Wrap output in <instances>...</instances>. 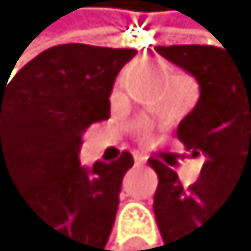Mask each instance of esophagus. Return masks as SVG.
<instances>
[{"label": "esophagus", "mask_w": 251, "mask_h": 251, "mask_svg": "<svg viewBox=\"0 0 251 251\" xmlns=\"http://www.w3.org/2000/svg\"><path fill=\"white\" fill-rule=\"evenodd\" d=\"M145 161H147V157L142 153H134V163L136 166H140V163H145Z\"/></svg>", "instance_id": "esophagus-1"}]
</instances>
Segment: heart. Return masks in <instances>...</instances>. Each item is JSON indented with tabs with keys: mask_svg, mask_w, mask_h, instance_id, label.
<instances>
[{
	"mask_svg": "<svg viewBox=\"0 0 251 251\" xmlns=\"http://www.w3.org/2000/svg\"><path fill=\"white\" fill-rule=\"evenodd\" d=\"M142 130H145V127H142Z\"/></svg>",
	"mask_w": 251,
	"mask_h": 251,
	"instance_id": "1",
	"label": "heart"
}]
</instances>
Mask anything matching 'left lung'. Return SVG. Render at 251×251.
Segmentation results:
<instances>
[{
	"label": "left lung",
	"mask_w": 251,
	"mask_h": 251,
	"mask_svg": "<svg viewBox=\"0 0 251 251\" xmlns=\"http://www.w3.org/2000/svg\"><path fill=\"white\" fill-rule=\"evenodd\" d=\"M199 81V100L178 126V140L203 155L201 176L182 189L178 174L151 159L159 184L153 210L163 250L189 251L201 243L203 228L239 191H251V58L237 60L216 46L155 48Z\"/></svg>",
	"instance_id": "8db88e82"
}]
</instances>
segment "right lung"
I'll return each instance as SVG.
<instances>
[{"instance_id": "obj_1", "label": "right lung", "mask_w": 251, "mask_h": 251, "mask_svg": "<svg viewBox=\"0 0 251 251\" xmlns=\"http://www.w3.org/2000/svg\"><path fill=\"white\" fill-rule=\"evenodd\" d=\"M136 50L54 46L0 83V180L56 235L54 251H104L132 155L79 163L81 136L109 119L111 90Z\"/></svg>"}]
</instances>
